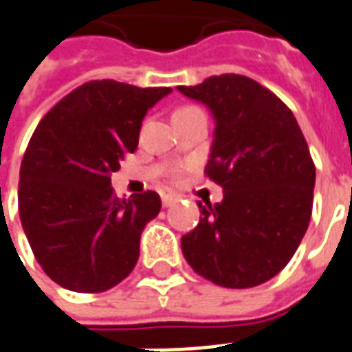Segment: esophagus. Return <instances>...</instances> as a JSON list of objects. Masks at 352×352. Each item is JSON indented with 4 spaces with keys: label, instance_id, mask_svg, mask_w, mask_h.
<instances>
[{
    "label": "esophagus",
    "instance_id": "esophagus-1",
    "mask_svg": "<svg viewBox=\"0 0 352 352\" xmlns=\"http://www.w3.org/2000/svg\"><path fill=\"white\" fill-rule=\"evenodd\" d=\"M177 200H179V196H177V194L169 192V194H164V196H162V204H164L166 208H168V206H171V204Z\"/></svg>",
    "mask_w": 352,
    "mask_h": 352
}]
</instances>
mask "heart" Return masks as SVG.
I'll return each instance as SVG.
<instances>
[{
    "label": "heart",
    "instance_id": "obj_1",
    "mask_svg": "<svg viewBox=\"0 0 352 352\" xmlns=\"http://www.w3.org/2000/svg\"><path fill=\"white\" fill-rule=\"evenodd\" d=\"M188 169H190V164H183V166H179V168H175L173 171H171V179H173L175 183H181Z\"/></svg>",
    "mask_w": 352,
    "mask_h": 352
}]
</instances>
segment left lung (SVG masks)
<instances>
[{
    "instance_id": "1",
    "label": "left lung",
    "mask_w": 352,
    "mask_h": 352,
    "mask_svg": "<svg viewBox=\"0 0 352 352\" xmlns=\"http://www.w3.org/2000/svg\"><path fill=\"white\" fill-rule=\"evenodd\" d=\"M215 118L206 175L223 201L198 204V227L181 238L184 259L223 287H253L276 276L301 244L316 169L296 116L282 100L240 74L179 85Z\"/></svg>"
}]
</instances>
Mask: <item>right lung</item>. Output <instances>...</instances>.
Instances as JSON below:
<instances>
[{
  "label": "right lung",
  "mask_w": 352,
  "mask_h": 352,
  "mask_svg": "<svg viewBox=\"0 0 352 352\" xmlns=\"http://www.w3.org/2000/svg\"><path fill=\"white\" fill-rule=\"evenodd\" d=\"M171 87L93 80L49 110L24 152L19 211L36 261L58 286L100 294L129 276L154 190L118 198L110 177L137 151L142 118Z\"/></svg>",
  "instance_id": "obj_1"
}]
</instances>
